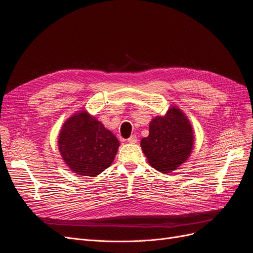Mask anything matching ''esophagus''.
<instances>
[{
    "label": "esophagus",
    "instance_id": "34e87169",
    "mask_svg": "<svg viewBox=\"0 0 253 253\" xmlns=\"http://www.w3.org/2000/svg\"><path fill=\"white\" fill-rule=\"evenodd\" d=\"M127 142H129V143H136L137 142L136 135H132L131 137H129V138H127Z\"/></svg>",
    "mask_w": 253,
    "mask_h": 253
}]
</instances>
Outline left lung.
<instances>
[{"mask_svg": "<svg viewBox=\"0 0 253 253\" xmlns=\"http://www.w3.org/2000/svg\"><path fill=\"white\" fill-rule=\"evenodd\" d=\"M150 134L140 145L149 164L156 170L169 173L186 162L193 148V128L177 106H171L165 116L150 122Z\"/></svg>", "mask_w": 253, "mask_h": 253, "instance_id": "left-lung-1", "label": "left lung"}]
</instances>
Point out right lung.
Returning a JSON list of instances; mask_svg holds the SVG:
<instances>
[{
  "mask_svg": "<svg viewBox=\"0 0 253 253\" xmlns=\"http://www.w3.org/2000/svg\"><path fill=\"white\" fill-rule=\"evenodd\" d=\"M58 145L74 173L94 177L112 165L119 141L100 121L82 110L64 122Z\"/></svg>",
  "mask_w": 253,
  "mask_h": 253,
  "instance_id": "add662e5",
  "label": "right lung"
}]
</instances>
